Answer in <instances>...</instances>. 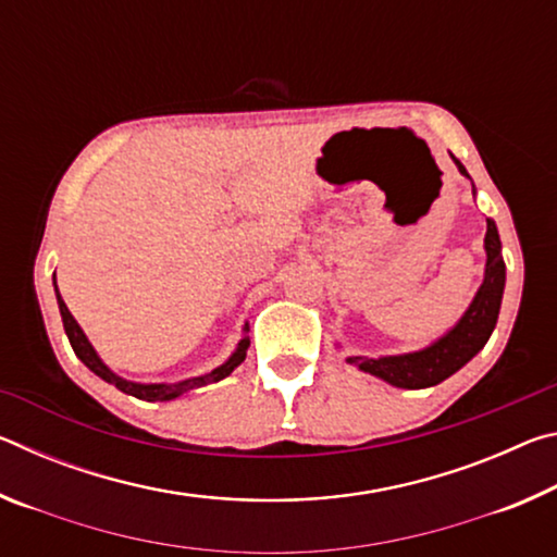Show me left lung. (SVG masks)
<instances>
[{
    "label": "left lung",
    "mask_w": 557,
    "mask_h": 557,
    "mask_svg": "<svg viewBox=\"0 0 557 557\" xmlns=\"http://www.w3.org/2000/svg\"><path fill=\"white\" fill-rule=\"evenodd\" d=\"M455 159V157H451ZM457 169L465 176L467 169L461 166L459 159H455ZM486 270L484 282L476 289L474 299L459 322L449 329L445 336H440L437 342L420 348L412 354L400 356H379V358H366V356H346V363L358 366V371L371 373L375 379L395 385V388H430L437 385L451 373H457L461 366L469 363L484 344L492 336L498 309H502L504 285H506V265L502 256V240H498L496 223L486 219Z\"/></svg>",
    "instance_id": "obj_1"
}]
</instances>
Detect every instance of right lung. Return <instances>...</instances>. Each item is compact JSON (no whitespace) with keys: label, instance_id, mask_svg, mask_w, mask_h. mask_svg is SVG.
<instances>
[{"label":"right lung","instance_id":"add662e5","mask_svg":"<svg viewBox=\"0 0 557 557\" xmlns=\"http://www.w3.org/2000/svg\"><path fill=\"white\" fill-rule=\"evenodd\" d=\"M53 289H55V299H59V309H61V319H63V329H65V336H69V342L73 346L75 356L81 358L83 363L88 366V369L100 375L106 383H112L117 391L127 393V395H135L139 400H174L178 395H184L194 388H201V385H209L215 381H223L225 375H231L238 366L245 361V354H248V346H250V338H248V324L243 326V338L235 346V351L231 354V358L225 363H221L219 369H213L211 373H203V375H196V379H186V381H178V383H135V381H127V379H120L117 373H112L106 363H102V358L98 356L96 348L88 342V336L83 334V329L75 322L73 314L69 312V307H65L63 297L59 295V287H55V272H53Z\"/></svg>","mask_w":557,"mask_h":557}]
</instances>
